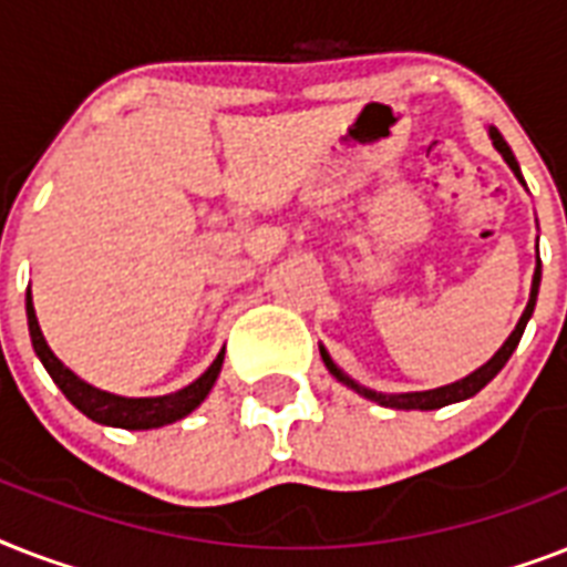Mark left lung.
Listing matches in <instances>:
<instances>
[{
  "mask_svg": "<svg viewBox=\"0 0 567 567\" xmlns=\"http://www.w3.org/2000/svg\"><path fill=\"white\" fill-rule=\"evenodd\" d=\"M488 135H492L494 146H497V153L503 155V162L509 164L512 171H515V176L520 179V171H518V162H515V155H512L509 144L503 141V135L497 132V128H488ZM524 182V179H520ZM538 282H542V261L536 265V276H533V291H529V302H527V309H524V315H520L518 320V327L512 329V336L506 338V344L497 350V353L488 359V362L480 368V371H474L471 377L465 379H458V382H453V385H444V388H432V391H414V394H377V391H371V388H362V385H355L353 379L344 377V373L338 371L336 364H332V359H329L327 350H320V355H323V362H327L329 373L338 379V382H344V385L355 388L359 394H364L368 400H373V403L379 405H391V409H441V405H450V403H458V400H467V396H474L480 388H485L488 382H492L497 373L503 371V364L509 362V355L515 353V347H518L520 336H524V329H527V320L533 318V309H536V297H538Z\"/></svg>",
  "mask_w": 567,
  "mask_h": 567,
  "instance_id": "left-lung-1",
  "label": "left lung"
}]
</instances>
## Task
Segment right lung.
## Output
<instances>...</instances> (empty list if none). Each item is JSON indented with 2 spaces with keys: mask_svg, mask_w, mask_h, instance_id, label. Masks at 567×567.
<instances>
[{
  "mask_svg": "<svg viewBox=\"0 0 567 567\" xmlns=\"http://www.w3.org/2000/svg\"><path fill=\"white\" fill-rule=\"evenodd\" d=\"M25 315H29V332L31 344H34V353L43 362V368L49 371V377L55 379V385L64 391V396L79 409L82 414H87L91 421L105 423V426H123V430H155V426H164V423H173L190 414L196 405L203 403L208 391H212L214 379L223 368V353L212 362V368L203 373V377L190 382L188 388H182L176 394L167 396H117L109 394V391H100V388L87 385L84 379L75 377L70 368L58 362L55 353L49 350L47 338L40 332L38 318H34V306H31V291L25 297Z\"/></svg>",
  "mask_w": 567,
  "mask_h": 567,
  "instance_id": "right-lung-1",
  "label": "right lung"
}]
</instances>
